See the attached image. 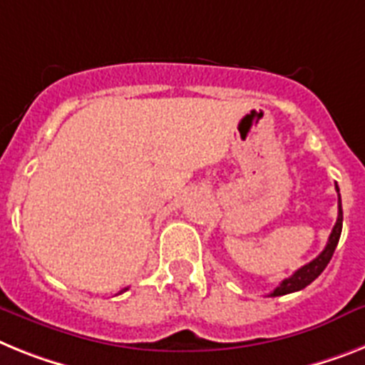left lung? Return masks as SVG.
I'll use <instances>...</instances> for the list:
<instances>
[{"label": "left lung", "instance_id": "obj_1", "mask_svg": "<svg viewBox=\"0 0 365 365\" xmlns=\"http://www.w3.org/2000/svg\"><path fill=\"white\" fill-rule=\"evenodd\" d=\"M336 191H338V197H339L338 185H336ZM341 226H344V211H341V198H339L338 200V220H336V225H334L332 232H330L329 243H327V247H324L323 252H321L315 259H312L310 263H306V265H302L301 269H297L292 277L286 278V280H282L280 286H278L277 289H272V292L269 293V297L287 295V293L301 292V289H304L306 286H310L312 282L319 277L321 272L324 271V267L329 265L334 250H336V247H338L339 235H341Z\"/></svg>", "mask_w": 365, "mask_h": 365}]
</instances>
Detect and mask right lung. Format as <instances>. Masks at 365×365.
Returning <instances> with one entry per match:
<instances>
[{
  "label": "right lung",
  "mask_w": 365,
  "mask_h": 365,
  "mask_svg": "<svg viewBox=\"0 0 365 365\" xmlns=\"http://www.w3.org/2000/svg\"><path fill=\"white\" fill-rule=\"evenodd\" d=\"M125 289H128V287H125ZM125 289H124V292H125Z\"/></svg>",
  "instance_id": "1"
}]
</instances>
